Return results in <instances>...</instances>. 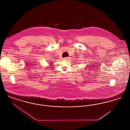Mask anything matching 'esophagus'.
I'll list each match as a JSON object with an SVG mask.
<instances>
[{
    "label": "esophagus",
    "instance_id": "34e87169",
    "mask_svg": "<svg viewBox=\"0 0 130 130\" xmlns=\"http://www.w3.org/2000/svg\"><path fill=\"white\" fill-rule=\"evenodd\" d=\"M70 58V57H64V59H65V60H69V59Z\"/></svg>",
    "mask_w": 130,
    "mask_h": 130
}]
</instances>
